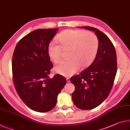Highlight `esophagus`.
<instances>
[{
  "label": "esophagus",
  "mask_w": 130,
  "mask_h": 130,
  "mask_svg": "<svg viewBox=\"0 0 130 130\" xmlns=\"http://www.w3.org/2000/svg\"><path fill=\"white\" fill-rule=\"evenodd\" d=\"M66 80H67V83H69V82H70V79H69V77H67V78H66Z\"/></svg>",
  "instance_id": "1"
}]
</instances>
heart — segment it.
I'll use <instances>...</instances> for the list:
<instances>
[{
	"mask_svg": "<svg viewBox=\"0 0 130 130\" xmlns=\"http://www.w3.org/2000/svg\"><path fill=\"white\" fill-rule=\"evenodd\" d=\"M60 45L51 42L48 47L49 57L55 63L61 61L62 48H71L68 61H63L55 68L57 73L69 77L83 67L90 65L96 57L99 40L94 33L83 30L67 29L57 36Z\"/></svg>",
	"mask_w": 130,
	"mask_h": 130,
	"instance_id": "b5f03b06",
	"label": "heart"
}]
</instances>
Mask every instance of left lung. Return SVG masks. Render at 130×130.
<instances>
[{
  "mask_svg": "<svg viewBox=\"0 0 130 130\" xmlns=\"http://www.w3.org/2000/svg\"><path fill=\"white\" fill-rule=\"evenodd\" d=\"M81 28L95 32L99 40L95 58L87 69L71 78L75 86L72 100L76 107L90 110L101 104L112 89L117 72V57L115 47L109 38L98 29Z\"/></svg>",
  "mask_w": 130,
  "mask_h": 130,
  "instance_id": "1",
  "label": "left lung"
}]
</instances>
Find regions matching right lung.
Segmentation results:
<instances>
[{
    "instance_id": "right-lung-1",
    "label": "right lung",
    "mask_w": 130,
    "mask_h": 130,
    "mask_svg": "<svg viewBox=\"0 0 130 130\" xmlns=\"http://www.w3.org/2000/svg\"><path fill=\"white\" fill-rule=\"evenodd\" d=\"M58 30L39 29L29 33L18 42L13 53L12 72L16 91L26 105L36 112L52 110L67 83L59 74L53 78L48 76L53 65L48 47Z\"/></svg>"
}]
</instances>
